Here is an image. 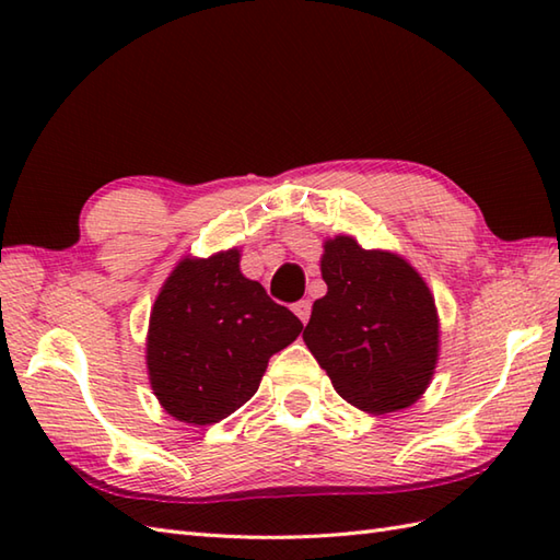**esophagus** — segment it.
I'll return each instance as SVG.
<instances>
[{
    "label": "esophagus",
    "mask_w": 560,
    "mask_h": 560,
    "mask_svg": "<svg viewBox=\"0 0 560 560\" xmlns=\"http://www.w3.org/2000/svg\"><path fill=\"white\" fill-rule=\"evenodd\" d=\"M293 313L299 315V319L303 325H307V319H311V301H299L293 305Z\"/></svg>",
    "instance_id": "34e87169"
}]
</instances>
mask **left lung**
<instances>
[{
    "instance_id": "1",
    "label": "left lung",
    "mask_w": 560,
    "mask_h": 560,
    "mask_svg": "<svg viewBox=\"0 0 560 560\" xmlns=\"http://www.w3.org/2000/svg\"><path fill=\"white\" fill-rule=\"evenodd\" d=\"M327 293L313 303L303 341L339 397L368 413L419 401L435 375L440 317L433 291L407 257L327 237L319 257Z\"/></svg>"
}]
</instances>
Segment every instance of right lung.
Segmentation results:
<instances>
[{
    "label": "right lung",
    "instance_id": "right-lung-1",
    "mask_svg": "<svg viewBox=\"0 0 560 560\" xmlns=\"http://www.w3.org/2000/svg\"><path fill=\"white\" fill-rule=\"evenodd\" d=\"M241 247L185 255L153 301L147 371L165 413L211 425L255 395L269 359L301 335V319L241 271Z\"/></svg>",
    "mask_w": 560,
    "mask_h": 560
}]
</instances>
